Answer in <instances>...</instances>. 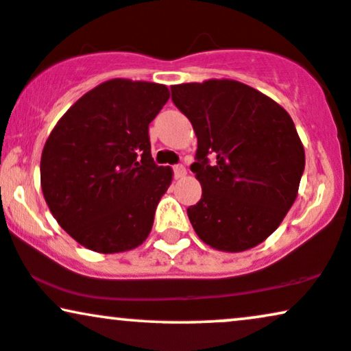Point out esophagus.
<instances>
[{
  "label": "esophagus",
  "instance_id": "1",
  "mask_svg": "<svg viewBox=\"0 0 351 351\" xmlns=\"http://www.w3.org/2000/svg\"><path fill=\"white\" fill-rule=\"evenodd\" d=\"M173 173H175V178L180 180L186 175V168H184V165H175L173 167Z\"/></svg>",
  "mask_w": 351,
  "mask_h": 351
}]
</instances>
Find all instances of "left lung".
<instances>
[{
	"label": "left lung",
	"instance_id": "obj_1",
	"mask_svg": "<svg viewBox=\"0 0 351 351\" xmlns=\"http://www.w3.org/2000/svg\"><path fill=\"white\" fill-rule=\"evenodd\" d=\"M171 100L197 136L191 171L202 197L188 207L191 225L214 250L257 246L298 196L304 149L293 119L267 95L230 79L173 86Z\"/></svg>",
	"mask_w": 351,
	"mask_h": 351
}]
</instances>
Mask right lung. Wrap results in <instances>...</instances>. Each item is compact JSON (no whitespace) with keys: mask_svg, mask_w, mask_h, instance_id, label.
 Here are the masks:
<instances>
[{"mask_svg":"<svg viewBox=\"0 0 351 351\" xmlns=\"http://www.w3.org/2000/svg\"><path fill=\"white\" fill-rule=\"evenodd\" d=\"M170 99L167 86L112 79L61 117L40 160L43 197L60 227L87 250L112 254L143 245L170 167L150 154L149 124Z\"/></svg>","mask_w":351,"mask_h":351,"instance_id":"1","label":"right lung"}]
</instances>
